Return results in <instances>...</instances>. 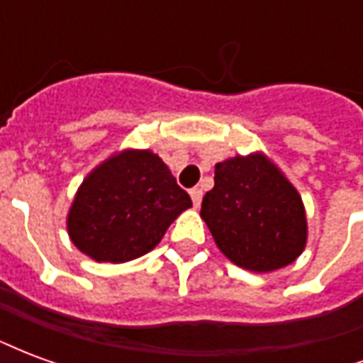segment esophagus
<instances>
[{
  "label": "esophagus",
  "instance_id": "esophagus-1",
  "mask_svg": "<svg viewBox=\"0 0 363 363\" xmlns=\"http://www.w3.org/2000/svg\"><path fill=\"white\" fill-rule=\"evenodd\" d=\"M190 198H192V204L194 208L202 204V189H192L190 190Z\"/></svg>",
  "mask_w": 363,
  "mask_h": 363
}]
</instances>
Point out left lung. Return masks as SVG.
Returning a JSON list of instances; mask_svg holds the SVG:
<instances>
[{
  "instance_id": "obj_1",
  "label": "left lung",
  "mask_w": 363,
  "mask_h": 363,
  "mask_svg": "<svg viewBox=\"0 0 363 363\" xmlns=\"http://www.w3.org/2000/svg\"><path fill=\"white\" fill-rule=\"evenodd\" d=\"M200 216L220 251L237 267L255 272L294 262L307 239L301 198L262 155L218 163Z\"/></svg>"
}]
</instances>
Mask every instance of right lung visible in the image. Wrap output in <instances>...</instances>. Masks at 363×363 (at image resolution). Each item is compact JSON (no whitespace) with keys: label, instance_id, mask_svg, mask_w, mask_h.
<instances>
[{"label":"right lung","instance_id":"right-lung-1","mask_svg":"<svg viewBox=\"0 0 363 363\" xmlns=\"http://www.w3.org/2000/svg\"><path fill=\"white\" fill-rule=\"evenodd\" d=\"M190 206L186 190L155 153L124 151L83 181L67 231L91 259L126 262L150 252Z\"/></svg>","mask_w":363,"mask_h":363}]
</instances>
